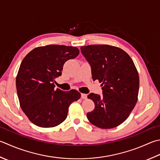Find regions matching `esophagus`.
Segmentation results:
<instances>
[{
	"label": "esophagus",
	"instance_id": "1",
	"mask_svg": "<svg viewBox=\"0 0 160 160\" xmlns=\"http://www.w3.org/2000/svg\"><path fill=\"white\" fill-rule=\"evenodd\" d=\"M81 98L82 99H87V95L85 93H81Z\"/></svg>",
	"mask_w": 160,
	"mask_h": 160
}]
</instances>
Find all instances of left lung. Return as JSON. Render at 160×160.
<instances>
[{
	"instance_id": "1",
	"label": "left lung",
	"mask_w": 160,
	"mask_h": 160,
	"mask_svg": "<svg viewBox=\"0 0 160 160\" xmlns=\"http://www.w3.org/2000/svg\"><path fill=\"white\" fill-rule=\"evenodd\" d=\"M92 68L93 80L101 82L102 96L91 93L95 108L87 114L96 127L109 129L126 121L137 101L139 78L132 59L127 52L109 45L80 47Z\"/></svg>"
}]
</instances>
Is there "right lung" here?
<instances>
[{
	"instance_id": "1",
	"label": "right lung",
	"mask_w": 160,
	"mask_h": 160,
	"mask_svg": "<svg viewBox=\"0 0 160 160\" xmlns=\"http://www.w3.org/2000/svg\"><path fill=\"white\" fill-rule=\"evenodd\" d=\"M79 54L76 47L48 45L37 47L24 58L16 78L22 110L37 126L52 128L67 117L69 105L80 98L75 89H55L64 63Z\"/></svg>"
}]
</instances>
